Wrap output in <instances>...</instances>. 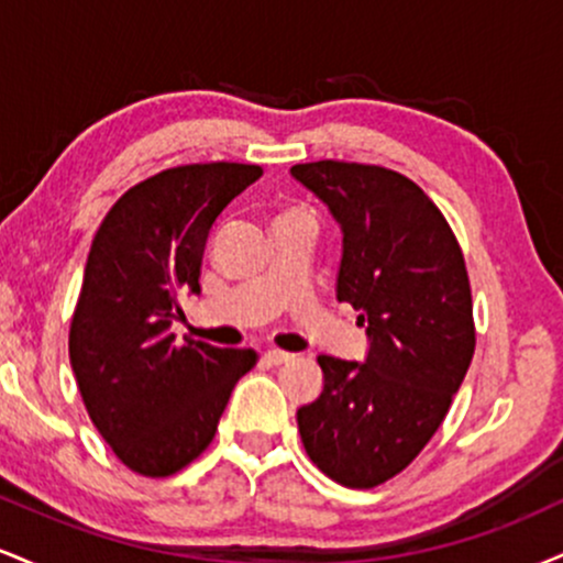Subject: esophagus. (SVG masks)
Masks as SVG:
<instances>
[{
  "mask_svg": "<svg viewBox=\"0 0 563 563\" xmlns=\"http://www.w3.org/2000/svg\"><path fill=\"white\" fill-rule=\"evenodd\" d=\"M290 357H294V354L280 352V349H267V352H264V363L267 365H283V363H288Z\"/></svg>",
  "mask_w": 563,
  "mask_h": 563,
  "instance_id": "obj_1",
  "label": "esophagus"
}]
</instances>
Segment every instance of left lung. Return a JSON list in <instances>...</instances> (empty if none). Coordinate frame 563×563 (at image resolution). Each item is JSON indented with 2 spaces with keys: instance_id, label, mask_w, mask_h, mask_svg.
<instances>
[{
  "instance_id": "8db88e82",
  "label": "left lung",
  "mask_w": 563,
  "mask_h": 563,
  "mask_svg": "<svg viewBox=\"0 0 563 563\" xmlns=\"http://www.w3.org/2000/svg\"><path fill=\"white\" fill-rule=\"evenodd\" d=\"M341 230L335 299L360 309L363 363L320 354L322 391L296 410L303 450L344 487H376L412 463L448 416L474 357L461 249L416 183L384 166H290Z\"/></svg>"
}]
</instances>
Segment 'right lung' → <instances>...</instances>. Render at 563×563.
Returning a JSON list of instances; mask_svg holds the SVG:
<instances>
[{
  "mask_svg": "<svg viewBox=\"0 0 563 563\" xmlns=\"http://www.w3.org/2000/svg\"><path fill=\"white\" fill-rule=\"evenodd\" d=\"M262 177L254 164H192L134 185L102 219L70 320L68 354L89 418L119 461L169 476L209 448L254 349L185 339L179 296L222 211Z\"/></svg>",
  "mask_w": 563,
  "mask_h": 563,
  "instance_id": "right-lung-1",
  "label": "right lung"
}]
</instances>
